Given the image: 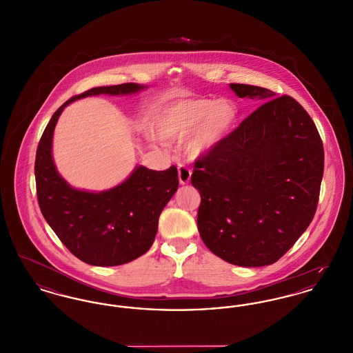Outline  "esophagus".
I'll use <instances>...</instances> for the list:
<instances>
[{
	"label": "esophagus",
	"instance_id": "1",
	"mask_svg": "<svg viewBox=\"0 0 353 353\" xmlns=\"http://www.w3.org/2000/svg\"><path fill=\"white\" fill-rule=\"evenodd\" d=\"M177 168H179V180H180V184L181 185H187L188 183H189V180H190V169L188 168L185 164H183V163H179L177 164Z\"/></svg>",
	"mask_w": 353,
	"mask_h": 353
}]
</instances>
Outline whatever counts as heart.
<instances>
[{
  "instance_id": "heart-1",
  "label": "heart",
  "mask_w": 353,
  "mask_h": 353,
  "mask_svg": "<svg viewBox=\"0 0 353 353\" xmlns=\"http://www.w3.org/2000/svg\"><path fill=\"white\" fill-rule=\"evenodd\" d=\"M234 119L236 109L228 100L181 99L164 108L154 129L166 144L181 143L188 137V154L199 157L228 133Z\"/></svg>"
}]
</instances>
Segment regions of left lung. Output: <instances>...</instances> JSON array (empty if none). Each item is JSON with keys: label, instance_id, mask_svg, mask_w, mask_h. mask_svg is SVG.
Wrapping results in <instances>:
<instances>
[{"label": "left lung", "instance_id": "obj_1", "mask_svg": "<svg viewBox=\"0 0 353 353\" xmlns=\"http://www.w3.org/2000/svg\"><path fill=\"white\" fill-rule=\"evenodd\" d=\"M260 105L194 161L201 196L197 228L212 253L233 265L264 267L310 227L324 173V148L307 110L288 94L229 83Z\"/></svg>", "mask_w": 353, "mask_h": 353}]
</instances>
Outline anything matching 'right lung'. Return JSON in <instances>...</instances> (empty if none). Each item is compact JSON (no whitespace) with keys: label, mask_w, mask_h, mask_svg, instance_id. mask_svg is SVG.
Listing matches in <instances>:
<instances>
[{"label":"right lung","mask_w":353,"mask_h":353,"mask_svg":"<svg viewBox=\"0 0 353 353\" xmlns=\"http://www.w3.org/2000/svg\"><path fill=\"white\" fill-rule=\"evenodd\" d=\"M144 86L126 83L92 88L63 103L46 125L36 152L34 174L42 216L63 245L97 267L126 264L152 247L159 217L179 188L174 165L165 170L139 166L119 187L92 193L66 184L52 159V139L63 108L96 94H129Z\"/></svg>","instance_id":"1"}]
</instances>
